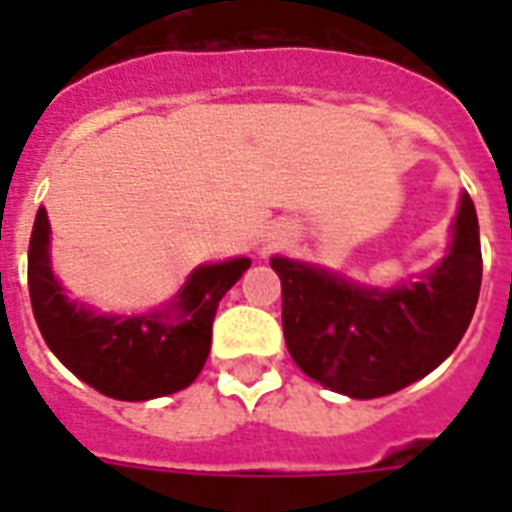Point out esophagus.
Wrapping results in <instances>:
<instances>
[{
	"label": "esophagus",
	"instance_id": "esophagus-1",
	"mask_svg": "<svg viewBox=\"0 0 512 512\" xmlns=\"http://www.w3.org/2000/svg\"><path fill=\"white\" fill-rule=\"evenodd\" d=\"M273 244H276V241H273V239H271V241H268V244H263V252H265V249H271V247H273Z\"/></svg>",
	"mask_w": 512,
	"mask_h": 512
}]
</instances>
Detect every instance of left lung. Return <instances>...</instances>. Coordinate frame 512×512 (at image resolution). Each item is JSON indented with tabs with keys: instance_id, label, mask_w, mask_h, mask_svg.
<instances>
[{
	"instance_id": "left-lung-1",
	"label": "left lung",
	"mask_w": 512,
	"mask_h": 512,
	"mask_svg": "<svg viewBox=\"0 0 512 512\" xmlns=\"http://www.w3.org/2000/svg\"><path fill=\"white\" fill-rule=\"evenodd\" d=\"M271 268L281 279V324L295 364L342 396H388L433 372L473 319L484 273L476 207L462 193L444 263L388 292L287 257H273Z\"/></svg>"
}]
</instances>
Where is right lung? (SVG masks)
Segmentation results:
<instances>
[{"label":"right lung","mask_w":512,"mask_h":512,"mask_svg":"<svg viewBox=\"0 0 512 512\" xmlns=\"http://www.w3.org/2000/svg\"><path fill=\"white\" fill-rule=\"evenodd\" d=\"M50 223L39 209L28 244V295L44 342L71 372L119 401H148L188 388L199 377L212 345L217 303L252 260L201 265L177 295L170 313L92 316L68 303L50 271Z\"/></svg>","instance_id":"right-lung-1"}]
</instances>
